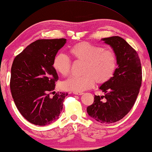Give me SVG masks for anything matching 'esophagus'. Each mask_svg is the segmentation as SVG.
I'll list each match as a JSON object with an SVG mask.
<instances>
[{
  "mask_svg": "<svg viewBox=\"0 0 152 152\" xmlns=\"http://www.w3.org/2000/svg\"><path fill=\"white\" fill-rule=\"evenodd\" d=\"M73 93L74 94H76V95H82L83 94V92H74Z\"/></svg>",
  "mask_w": 152,
  "mask_h": 152,
  "instance_id": "obj_1",
  "label": "esophagus"
}]
</instances>
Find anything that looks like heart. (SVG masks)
Listing matches in <instances>:
<instances>
[{"mask_svg": "<svg viewBox=\"0 0 152 152\" xmlns=\"http://www.w3.org/2000/svg\"><path fill=\"white\" fill-rule=\"evenodd\" d=\"M70 54L77 61L84 62L80 76H72L61 84L66 91L82 92L92 88L95 81L104 84L111 79L117 70L118 59L113 50H104L99 45L86 42L76 43L70 50ZM53 68L62 76H68L71 69V60L68 56L59 53L53 60Z\"/></svg>", "mask_w": 152, "mask_h": 152, "instance_id": "1", "label": "heart"}]
</instances>
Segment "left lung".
<instances>
[{"label": "left lung", "mask_w": 152, "mask_h": 152, "mask_svg": "<svg viewBox=\"0 0 152 152\" xmlns=\"http://www.w3.org/2000/svg\"><path fill=\"white\" fill-rule=\"evenodd\" d=\"M117 56L118 67L113 78L99 87L104 96H94L87 107L90 117L101 123H112L130 111L138 96L142 81L141 61L137 51L119 36L103 38Z\"/></svg>", "instance_id": "left-lung-1"}]
</instances>
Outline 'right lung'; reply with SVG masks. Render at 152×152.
Returning a JSON list of instances; mask_svg holds the SVG:
<instances>
[{"mask_svg": "<svg viewBox=\"0 0 152 152\" xmlns=\"http://www.w3.org/2000/svg\"><path fill=\"white\" fill-rule=\"evenodd\" d=\"M66 39H39L14 59L11 88L17 109L32 124L44 126L59 118L67 92L52 93L58 80L53 60ZM54 93L53 96L50 94Z\"/></svg>", "mask_w": 152, "mask_h": 152, "instance_id": "1", "label": "right lung"}]
</instances>
